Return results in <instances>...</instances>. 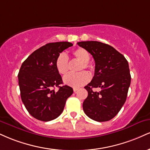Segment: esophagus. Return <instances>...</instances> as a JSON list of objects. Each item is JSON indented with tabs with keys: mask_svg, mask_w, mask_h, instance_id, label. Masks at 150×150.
I'll list each match as a JSON object with an SVG mask.
<instances>
[{
	"mask_svg": "<svg viewBox=\"0 0 150 150\" xmlns=\"http://www.w3.org/2000/svg\"><path fill=\"white\" fill-rule=\"evenodd\" d=\"M78 89H79V88H75V87H74V88H73L74 92H76V91H77Z\"/></svg>",
	"mask_w": 150,
	"mask_h": 150,
	"instance_id": "34e87169",
	"label": "esophagus"
}]
</instances>
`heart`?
I'll use <instances>...</instances> for the list:
<instances>
[{
    "label": "heart",
    "mask_w": 150,
    "mask_h": 150,
    "mask_svg": "<svg viewBox=\"0 0 150 150\" xmlns=\"http://www.w3.org/2000/svg\"><path fill=\"white\" fill-rule=\"evenodd\" d=\"M72 56L75 59L80 61L77 70L80 71L84 68L91 71L94 69V66L89 61L90 54L87 50L84 48H77L72 52ZM56 69L60 75H65L68 73L69 70V64L68 58L65 53H60L57 56L55 61ZM90 76L89 73L85 71H80L76 73H72L66 75L64 78L65 84L73 87H80L86 84L89 81Z\"/></svg>",
    "instance_id": "heart-1"
}]
</instances>
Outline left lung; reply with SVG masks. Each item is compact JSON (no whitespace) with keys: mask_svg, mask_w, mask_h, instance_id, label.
<instances>
[{"mask_svg":"<svg viewBox=\"0 0 150 150\" xmlns=\"http://www.w3.org/2000/svg\"><path fill=\"white\" fill-rule=\"evenodd\" d=\"M77 45L89 52L95 61L92 80L84 88L88 96L83 103L84 113L96 122H107L120 112L127 100L131 84L129 64L112 47L98 41L79 42ZM100 88L98 93L93 88Z\"/></svg>","mask_w":150,"mask_h":150,"instance_id":"1","label":"left lung"}]
</instances>
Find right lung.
<instances>
[{"mask_svg":"<svg viewBox=\"0 0 150 150\" xmlns=\"http://www.w3.org/2000/svg\"><path fill=\"white\" fill-rule=\"evenodd\" d=\"M73 46L68 42L46 44L30 54L23 62L19 74V89L23 105L29 114L37 120L49 122L62 113L73 88L63 84L55 67L57 56ZM59 87L56 92L53 89Z\"/></svg>","mask_w":150,"mask_h":150,"instance_id":"add662e5","label":"right lung"}]
</instances>
